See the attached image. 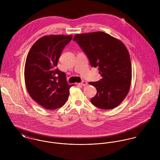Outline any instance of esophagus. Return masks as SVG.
<instances>
[{"instance_id": "obj_1", "label": "esophagus", "mask_w": 160, "mask_h": 160, "mask_svg": "<svg viewBox=\"0 0 160 160\" xmlns=\"http://www.w3.org/2000/svg\"><path fill=\"white\" fill-rule=\"evenodd\" d=\"M79 84L81 85V86H86L88 85V82H87L86 81H82L81 82H80Z\"/></svg>"}]
</instances>
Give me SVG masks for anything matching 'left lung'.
I'll list each match as a JSON object with an SVG mask.
<instances>
[{
  "instance_id": "left-lung-1",
  "label": "left lung",
  "mask_w": 160,
  "mask_h": 160,
  "mask_svg": "<svg viewBox=\"0 0 160 160\" xmlns=\"http://www.w3.org/2000/svg\"><path fill=\"white\" fill-rule=\"evenodd\" d=\"M76 42L89 60L97 67L102 78L89 82L97 89L92 103L103 110L118 106L126 97L131 86L132 68L130 56L124 44L104 32L76 34Z\"/></svg>"
}]
</instances>
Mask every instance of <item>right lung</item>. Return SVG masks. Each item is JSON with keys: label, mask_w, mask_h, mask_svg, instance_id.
Wrapping results in <instances>:
<instances>
[{"label": "right lung", "mask_w": 160, "mask_h": 160, "mask_svg": "<svg viewBox=\"0 0 160 160\" xmlns=\"http://www.w3.org/2000/svg\"><path fill=\"white\" fill-rule=\"evenodd\" d=\"M72 35H50L38 39L31 48L25 63V84L31 97L42 107L55 110L68 98L66 74L56 68L61 53Z\"/></svg>", "instance_id": "obj_1"}]
</instances>
